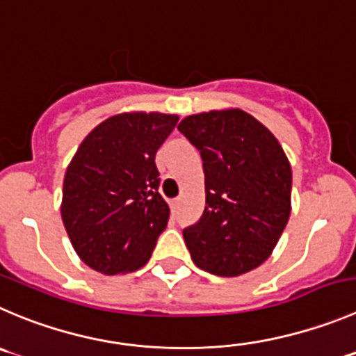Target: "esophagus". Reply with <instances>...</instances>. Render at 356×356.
<instances>
[{"mask_svg":"<svg viewBox=\"0 0 356 356\" xmlns=\"http://www.w3.org/2000/svg\"><path fill=\"white\" fill-rule=\"evenodd\" d=\"M178 204H180V199H172V201H169V208H171L172 213L178 209Z\"/></svg>","mask_w":356,"mask_h":356,"instance_id":"obj_1","label":"esophagus"}]
</instances>
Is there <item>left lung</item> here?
<instances>
[{
  "label": "left lung",
  "mask_w": 356,
  "mask_h": 356,
  "mask_svg": "<svg viewBox=\"0 0 356 356\" xmlns=\"http://www.w3.org/2000/svg\"><path fill=\"white\" fill-rule=\"evenodd\" d=\"M178 131L201 152L206 208L184 229L192 260L216 276L266 262L290 216L292 169L282 145L241 110L191 115Z\"/></svg>",
  "instance_id": "left-lung-1"
}]
</instances>
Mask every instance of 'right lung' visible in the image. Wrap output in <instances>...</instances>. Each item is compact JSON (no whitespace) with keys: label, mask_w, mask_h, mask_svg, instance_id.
<instances>
[{"label":"right lung","mask_w":356,"mask_h":356,"mask_svg":"<svg viewBox=\"0 0 356 356\" xmlns=\"http://www.w3.org/2000/svg\"><path fill=\"white\" fill-rule=\"evenodd\" d=\"M178 117L122 113L82 141L64 176L60 215L80 259L97 273L136 270L169 220L155 154Z\"/></svg>","instance_id":"right-lung-1"}]
</instances>
